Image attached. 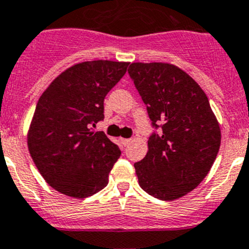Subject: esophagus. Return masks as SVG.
<instances>
[{
  "label": "esophagus",
  "instance_id": "esophagus-1",
  "mask_svg": "<svg viewBox=\"0 0 249 249\" xmlns=\"http://www.w3.org/2000/svg\"><path fill=\"white\" fill-rule=\"evenodd\" d=\"M120 141H122V143H123V146H129L130 144V142H131V140L130 139H120Z\"/></svg>",
  "mask_w": 249,
  "mask_h": 249
}]
</instances>
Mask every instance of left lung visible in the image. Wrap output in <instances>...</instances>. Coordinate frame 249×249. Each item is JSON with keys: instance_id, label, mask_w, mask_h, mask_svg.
<instances>
[{"instance_id": "left-lung-1", "label": "left lung", "mask_w": 249, "mask_h": 249, "mask_svg": "<svg viewBox=\"0 0 249 249\" xmlns=\"http://www.w3.org/2000/svg\"><path fill=\"white\" fill-rule=\"evenodd\" d=\"M129 75L154 127L148 152L134 164L141 189L161 201L191 192L211 170L221 141L215 114L201 86L169 63H131Z\"/></svg>"}]
</instances>
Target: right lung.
I'll return each mask as SVG.
<instances>
[{"label": "right lung", "mask_w": 249, "mask_h": 249, "mask_svg": "<svg viewBox=\"0 0 249 249\" xmlns=\"http://www.w3.org/2000/svg\"><path fill=\"white\" fill-rule=\"evenodd\" d=\"M129 63L90 60L74 64L43 91L28 131L30 156L55 191L86 198L106 187L120 149L95 126L105 118L107 93Z\"/></svg>", "instance_id": "right-lung-1"}]
</instances>
